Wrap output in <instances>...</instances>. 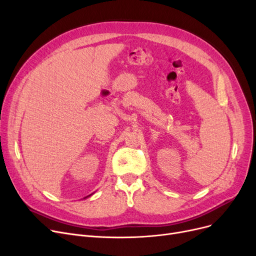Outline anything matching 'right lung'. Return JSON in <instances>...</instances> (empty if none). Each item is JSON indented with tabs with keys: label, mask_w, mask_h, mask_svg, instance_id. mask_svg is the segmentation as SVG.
<instances>
[{
	"label": "right lung",
	"mask_w": 256,
	"mask_h": 256,
	"mask_svg": "<svg viewBox=\"0 0 256 256\" xmlns=\"http://www.w3.org/2000/svg\"><path fill=\"white\" fill-rule=\"evenodd\" d=\"M89 196H90V195H89Z\"/></svg>",
	"instance_id": "1"
}]
</instances>
